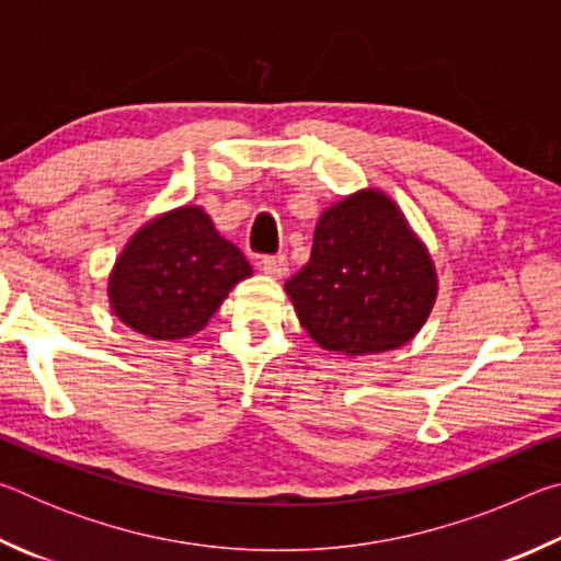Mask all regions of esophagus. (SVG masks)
Segmentation results:
<instances>
[{
	"mask_svg": "<svg viewBox=\"0 0 561 561\" xmlns=\"http://www.w3.org/2000/svg\"><path fill=\"white\" fill-rule=\"evenodd\" d=\"M262 272L267 274V277H272V279H282V277H287L289 262H287V257H284V254H274V257H264V260H262Z\"/></svg>",
	"mask_w": 561,
	"mask_h": 561,
	"instance_id": "34e87169",
	"label": "esophagus"
}]
</instances>
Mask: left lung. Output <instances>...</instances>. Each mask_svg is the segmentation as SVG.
Returning <instances> with one entry per match:
<instances>
[{
	"label": "left lung",
	"mask_w": 561,
	"mask_h": 561,
	"mask_svg": "<svg viewBox=\"0 0 561 561\" xmlns=\"http://www.w3.org/2000/svg\"><path fill=\"white\" fill-rule=\"evenodd\" d=\"M284 291L321 348L371 356L423 329L438 299V272L393 197L364 187L319 215L311 257Z\"/></svg>",
	"instance_id": "8db88e82"
}]
</instances>
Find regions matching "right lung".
<instances>
[{
	"mask_svg": "<svg viewBox=\"0 0 561 561\" xmlns=\"http://www.w3.org/2000/svg\"><path fill=\"white\" fill-rule=\"evenodd\" d=\"M250 262L215 230L201 205L160 213L130 234L108 274V304L123 324L153 341L203 331Z\"/></svg>",
	"mask_w": 561,
	"mask_h": 561,
	"instance_id": "obj_1",
	"label": "right lung"
}]
</instances>
